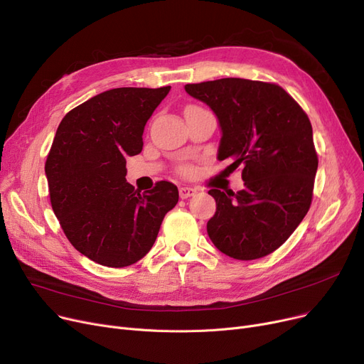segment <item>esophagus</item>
Instances as JSON below:
<instances>
[{"mask_svg": "<svg viewBox=\"0 0 364 364\" xmlns=\"http://www.w3.org/2000/svg\"><path fill=\"white\" fill-rule=\"evenodd\" d=\"M197 194V189L196 188H191V186H181L179 188V196L181 198H188V197H193Z\"/></svg>", "mask_w": 364, "mask_h": 364, "instance_id": "34e87169", "label": "esophagus"}]
</instances>
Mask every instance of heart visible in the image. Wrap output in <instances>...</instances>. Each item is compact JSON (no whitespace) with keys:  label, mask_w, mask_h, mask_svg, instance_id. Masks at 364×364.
<instances>
[{"label":"heart","mask_w":364,"mask_h":364,"mask_svg":"<svg viewBox=\"0 0 364 364\" xmlns=\"http://www.w3.org/2000/svg\"><path fill=\"white\" fill-rule=\"evenodd\" d=\"M182 171H183V173H186V175H188V173L191 171V168H189V167H183V168H182Z\"/></svg>","instance_id":"1"}]
</instances>
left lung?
Instances as JSON below:
<instances>
[{
	"instance_id": "1",
	"label": "left lung",
	"mask_w": 364,
	"mask_h": 364,
	"mask_svg": "<svg viewBox=\"0 0 364 364\" xmlns=\"http://www.w3.org/2000/svg\"><path fill=\"white\" fill-rule=\"evenodd\" d=\"M185 92L218 118V160L243 167L245 188H212L216 213L207 222L212 243L240 261L264 257L298 228L313 200L318 167L306 114L280 85L245 78L186 84Z\"/></svg>"
}]
</instances>
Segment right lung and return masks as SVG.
<instances>
[{"instance_id": "obj_1", "label": "right lung", "mask_w": 364, "mask_h": 364, "mask_svg": "<svg viewBox=\"0 0 364 364\" xmlns=\"http://www.w3.org/2000/svg\"><path fill=\"white\" fill-rule=\"evenodd\" d=\"M168 92L107 90L69 111L56 130L46 161L51 207L71 245L103 267L142 259L179 200L171 182L141 194L126 181V159L142 151L146 121Z\"/></svg>"}]
</instances>
